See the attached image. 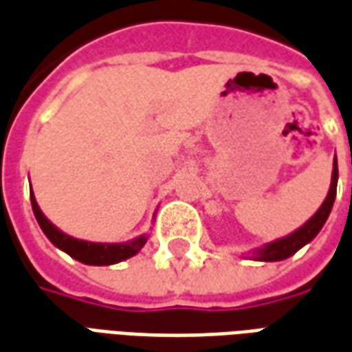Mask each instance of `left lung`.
I'll list each match as a JSON object with an SVG mask.
<instances>
[{"mask_svg":"<svg viewBox=\"0 0 352 352\" xmlns=\"http://www.w3.org/2000/svg\"><path fill=\"white\" fill-rule=\"evenodd\" d=\"M336 192H338V160L333 158V169H332V183H330V190L326 194L322 206L318 207L317 213L311 217L309 221L302 224L300 228L294 230L292 234H288L285 237H279L275 241L262 245L258 249H254L251 252L252 260H260V262H279L288 256H292L294 252L302 249L303 245H307L313 241L317 234L324 226L328 214L332 211L333 201H336Z\"/></svg>","mask_w":352,"mask_h":352,"instance_id":"obj_1","label":"left lung"}]
</instances>
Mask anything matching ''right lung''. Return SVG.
<instances>
[{
    "mask_svg": "<svg viewBox=\"0 0 352 352\" xmlns=\"http://www.w3.org/2000/svg\"><path fill=\"white\" fill-rule=\"evenodd\" d=\"M30 199H32V209L39 226H41L43 234L49 237L50 243L58 247L60 251L67 252L72 258L79 260L82 264L88 265H111L118 264L122 260H128L135 256L143 247H145L148 234L138 236L126 241V243H92V241H85V239H77L64 234L62 230L56 228L52 222L43 214V211L37 206V199L34 196V190L30 186Z\"/></svg>",
    "mask_w": 352,
    "mask_h": 352,
    "instance_id": "1",
    "label": "right lung"
}]
</instances>
